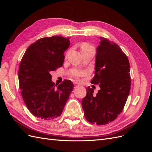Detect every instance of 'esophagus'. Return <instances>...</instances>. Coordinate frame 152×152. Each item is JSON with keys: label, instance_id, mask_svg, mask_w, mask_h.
Listing matches in <instances>:
<instances>
[{"label": "esophagus", "instance_id": "34e87169", "mask_svg": "<svg viewBox=\"0 0 152 152\" xmlns=\"http://www.w3.org/2000/svg\"><path fill=\"white\" fill-rule=\"evenodd\" d=\"M74 87H77L78 86H79V84H78V83H77V82H74Z\"/></svg>", "mask_w": 152, "mask_h": 152}]
</instances>
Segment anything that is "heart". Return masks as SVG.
Returning a JSON list of instances; mask_svg holds the SVG:
<instances>
[{
  "instance_id": "heart-1",
  "label": "heart",
  "mask_w": 152,
  "mask_h": 152,
  "mask_svg": "<svg viewBox=\"0 0 152 152\" xmlns=\"http://www.w3.org/2000/svg\"><path fill=\"white\" fill-rule=\"evenodd\" d=\"M89 47H91V46H90L89 45L87 44H83V45H82L81 49L87 48H89ZM72 75L74 76V77H79L82 76V75H84V73L83 72H79V71H74V72H72Z\"/></svg>"
}]
</instances>
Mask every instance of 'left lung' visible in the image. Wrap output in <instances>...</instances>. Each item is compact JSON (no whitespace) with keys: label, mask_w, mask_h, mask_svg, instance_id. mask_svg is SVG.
<instances>
[{"label":"left lung","mask_w":152,"mask_h":152,"mask_svg":"<svg viewBox=\"0 0 152 152\" xmlns=\"http://www.w3.org/2000/svg\"><path fill=\"white\" fill-rule=\"evenodd\" d=\"M96 49L94 77L91 83L99 84L94 95L88 87L82 106L86 120L105 125L113 121L123 110L131 89L130 65L127 56L116 44L100 37Z\"/></svg>","instance_id":"left-lung-1"}]
</instances>
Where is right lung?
<instances>
[{"instance_id": "add662e5", "label": "right lung", "mask_w": 152, "mask_h": 152, "mask_svg": "<svg viewBox=\"0 0 152 152\" xmlns=\"http://www.w3.org/2000/svg\"><path fill=\"white\" fill-rule=\"evenodd\" d=\"M69 39L53 36L37 40L26 49L20 64L18 79L23 99L29 111L41 119L60 115L73 89L70 80L56 86L50 73L63 66Z\"/></svg>"}]
</instances>
